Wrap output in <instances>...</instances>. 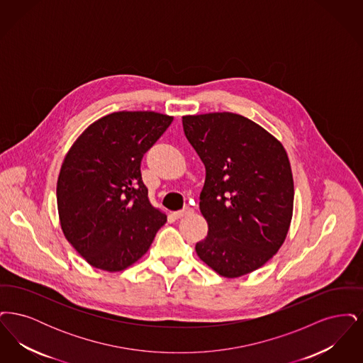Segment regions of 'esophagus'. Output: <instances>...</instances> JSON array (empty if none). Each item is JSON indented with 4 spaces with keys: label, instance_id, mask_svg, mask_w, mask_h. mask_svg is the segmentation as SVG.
<instances>
[{
    "label": "esophagus",
    "instance_id": "1",
    "mask_svg": "<svg viewBox=\"0 0 363 363\" xmlns=\"http://www.w3.org/2000/svg\"><path fill=\"white\" fill-rule=\"evenodd\" d=\"M193 212V209L189 207H185L184 209H181V211H177V212H174V218L175 219H181V218H184V216H188Z\"/></svg>",
    "mask_w": 363,
    "mask_h": 363
}]
</instances>
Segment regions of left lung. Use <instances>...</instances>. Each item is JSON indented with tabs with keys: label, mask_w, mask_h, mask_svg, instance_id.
Wrapping results in <instances>:
<instances>
[{
	"label": "left lung",
	"mask_w": 363,
	"mask_h": 363,
	"mask_svg": "<svg viewBox=\"0 0 363 363\" xmlns=\"http://www.w3.org/2000/svg\"><path fill=\"white\" fill-rule=\"evenodd\" d=\"M184 132L206 166L200 211L208 223L196 253L220 277L250 274L287 237L294 207L291 166L281 143L234 113L182 117Z\"/></svg>",
	"instance_id": "1"
}]
</instances>
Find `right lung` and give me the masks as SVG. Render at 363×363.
Listing matches in <instances>:
<instances>
[{"label":"right lung","mask_w":363,"mask_h":363,"mask_svg":"<svg viewBox=\"0 0 363 363\" xmlns=\"http://www.w3.org/2000/svg\"><path fill=\"white\" fill-rule=\"evenodd\" d=\"M172 122L155 111H117L91 123L70 147L57 207L65 238L89 265L126 269L166 223V213L150 203L140 164Z\"/></svg>","instance_id":"right-lung-1"}]
</instances>
